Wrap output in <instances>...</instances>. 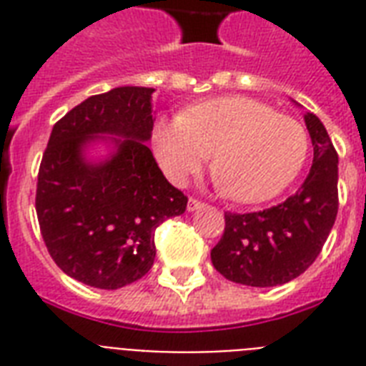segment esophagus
<instances>
[{"label": "esophagus", "mask_w": 366, "mask_h": 366, "mask_svg": "<svg viewBox=\"0 0 366 366\" xmlns=\"http://www.w3.org/2000/svg\"><path fill=\"white\" fill-rule=\"evenodd\" d=\"M201 207H203V203H201L199 199H194V197H189V201H188V211L189 212L197 211V209H201Z\"/></svg>", "instance_id": "34e87169"}]
</instances>
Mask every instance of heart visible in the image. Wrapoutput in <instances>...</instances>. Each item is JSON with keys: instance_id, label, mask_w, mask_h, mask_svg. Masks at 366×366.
Returning <instances> with one entry per match:
<instances>
[{"instance_id": "1", "label": "heart", "mask_w": 366, "mask_h": 366, "mask_svg": "<svg viewBox=\"0 0 366 366\" xmlns=\"http://www.w3.org/2000/svg\"><path fill=\"white\" fill-rule=\"evenodd\" d=\"M155 157L182 184L211 159L224 192L239 203L272 199L306 163L310 140L296 119L249 97H220L155 123Z\"/></svg>"}]
</instances>
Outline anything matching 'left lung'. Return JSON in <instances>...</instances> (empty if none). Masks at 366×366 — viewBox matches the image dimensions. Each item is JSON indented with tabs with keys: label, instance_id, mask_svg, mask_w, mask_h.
I'll list each match as a JSON object with an SVG mask.
<instances>
[{
	"label": "left lung",
	"instance_id": "obj_1",
	"mask_svg": "<svg viewBox=\"0 0 366 366\" xmlns=\"http://www.w3.org/2000/svg\"><path fill=\"white\" fill-rule=\"evenodd\" d=\"M313 163L295 195L258 212H226L222 239L211 250L212 266L247 287H277L312 266L338 212V154L317 116H304Z\"/></svg>",
	"mask_w": 366,
	"mask_h": 366
}]
</instances>
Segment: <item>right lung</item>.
Instances as JSON below:
<instances>
[{"label": "right lung", "mask_w": 366, "mask_h": 366, "mask_svg": "<svg viewBox=\"0 0 366 366\" xmlns=\"http://www.w3.org/2000/svg\"><path fill=\"white\" fill-rule=\"evenodd\" d=\"M154 91L116 87L83 100L54 123L39 165L36 212L49 254L94 289L144 277L154 266L155 228L188 205L146 144ZM97 142L112 149L93 162L86 149Z\"/></svg>", "instance_id": "obj_1"}]
</instances>
